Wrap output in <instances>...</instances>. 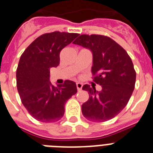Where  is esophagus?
<instances>
[{"instance_id": "1", "label": "esophagus", "mask_w": 153, "mask_h": 153, "mask_svg": "<svg viewBox=\"0 0 153 153\" xmlns=\"http://www.w3.org/2000/svg\"><path fill=\"white\" fill-rule=\"evenodd\" d=\"M76 86H77V89H78V91H81L82 88V84L81 82H77L76 83Z\"/></svg>"}]
</instances>
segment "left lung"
<instances>
[{"mask_svg": "<svg viewBox=\"0 0 153 153\" xmlns=\"http://www.w3.org/2000/svg\"><path fill=\"white\" fill-rule=\"evenodd\" d=\"M73 44L89 49L93 55L91 72L102 86V91L84 85L89 99L82 105L86 119L102 122L114 118L126 106L133 92L136 71L126 50L109 37L101 35H81Z\"/></svg>", "mask_w": 153, "mask_h": 153, "instance_id": "8db88e82", "label": "left lung"}]
</instances>
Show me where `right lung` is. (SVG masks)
Wrapping results in <instances>:
<instances>
[{"label":"right lung","mask_w":153,"mask_h":153,"mask_svg":"<svg viewBox=\"0 0 153 153\" xmlns=\"http://www.w3.org/2000/svg\"><path fill=\"white\" fill-rule=\"evenodd\" d=\"M79 34L53 32L35 39L20 56L16 86L24 106L37 121L55 122L64 114L65 103L77 93L76 83L66 80L54 86L50 69L59 64V54Z\"/></svg>","instance_id":"right-lung-1"}]
</instances>
